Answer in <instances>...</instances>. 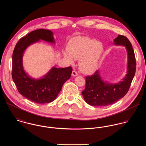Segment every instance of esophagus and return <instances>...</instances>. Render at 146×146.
Segmentation results:
<instances>
[{
	"instance_id": "34e87169",
	"label": "esophagus",
	"mask_w": 146,
	"mask_h": 146,
	"mask_svg": "<svg viewBox=\"0 0 146 146\" xmlns=\"http://www.w3.org/2000/svg\"><path fill=\"white\" fill-rule=\"evenodd\" d=\"M78 73L76 71H75V70H73L72 71V76H78Z\"/></svg>"
}]
</instances>
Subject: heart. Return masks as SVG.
Here are the masks:
<instances>
[{"mask_svg":"<svg viewBox=\"0 0 146 146\" xmlns=\"http://www.w3.org/2000/svg\"><path fill=\"white\" fill-rule=\"evenodd\" d=\"M68 52L64 51L63 56L70 63L74 59L80 60L79 67L85 74H90L96 71L104 52L102 43L86 36L77 37L69 42Z\"/></svg>","mask_w":146,"mask_h":146,"instance_id":"1","label":"heart"}]
</instances>
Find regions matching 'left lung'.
Segmentation results:
<instances>
[{
    "label": "left lung",
    "mask_w": 146,
    "mask_h": 146,
    "mask_svg": "<svg viewBox=\"0 0 146 146\" xmlns=\"http://www.w3.org/2000/svg\"><path fill=\"white\" fill-rule=\"evenodd\" d=\"M113 43L116 45L124 46L126 49L127 74L121 81L116 84L104 82L99 70L92 76H86L85 89L82 93L85 101L89 105L101 107L116 102L127 93L135 75L136 61L131 42L125 36L119 35L114 39Z\"/></svg>",
    "instance_id": "8db88e82"
}]
</instances>
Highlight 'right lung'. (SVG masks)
<instances>
[{"instance_id":"right-lung-1","label":"right lung","mask_w":146,"mask_h":146,"mask_svg":"<svg viewBox=\"0 0 146 146\" xmlns=\"http://www.w3.org/2000/svg\"><path fill=\"white\" fill-rule=\"evenodd\" d=\"M53 32L38 29L22 38L16 44L12 55V79L19 92L24 97L36 104H44L53 101L62 89L63 84L71 75V67H53L40 79H34L26 73L22 58L25 50L34 43L42 40L55 43Z\"/></svg>"}]
</instances>
